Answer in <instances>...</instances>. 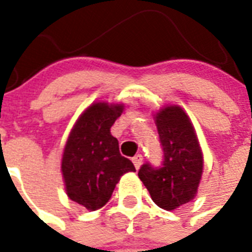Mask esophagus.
<instances>
[{
  "instance_id": "esophagus-1",
  "label": "esophagus",
  "mask_w": 252,
  "mask_h": 252,
  "mask_svg": "<svg viewBox=\"0 0 252 252\" xmlns=\"http://www.w3.org/2000/svg\"><path fill=\"white\" fill-rule=\"evenodd\" d=\"M132 161H133L134 167H136V168H137V170H138V168L141 167L142 161H144V157H142L141 154H136V156H134L133 159H132Z\"/></svg>"
}]
</instances>
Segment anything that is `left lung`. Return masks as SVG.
<instances>
[{"label":"left lung","mask_w":252,"mask_h":252,"mask_svg":"<svg viewBox=\"0 0 252 252\" xmlns=\"http://www.w3.org/2000/svg\"><path fill=\"white\" fill-rule=\"evenodd\" d=\"M154 119L163 162L159 167L142 165L138 178L158 207L172 211L189 203L197 193L204 167L203 152L195 128L182 107H163Z\"/></svg>","instance_id":"8db88e82"}]
</instances>
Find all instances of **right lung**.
Masks as SVG:
<instances>
[{
    "mask_svg": "<svg viewBox=\"0 0 252 252\" xmlns=\"http://www.w3.org/2000/svg\"><path fill=\"white\" fill-rule=\"evenodd\" d=\"M123 110L124 104L93 103L81 114L65 144L61 172L66 195L89 211L106 205L120 178L136 171L120 154L119 141L110 130Z\"/></svg>",
    "mask_w": 252,
    "mask_h": 252,
    "instance_id": "1",
    "label": "right lung"
}]
</instances>
